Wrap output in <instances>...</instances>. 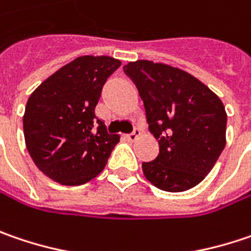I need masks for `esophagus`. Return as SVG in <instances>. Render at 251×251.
I'll list each match as a JSON object with an SVG mask.
<instances>
[{"instance_id":"esophagus-1","label":"esophagus","mask_w":251,"mask_h":251,"mask_svg":"<svg viewBox=\"0 0 251 251\" xmlns=\"http://www.w3.org/2000/svg\"><path fill=\"white\" fill-rule=\"evenodd\" d=\"M140 135H141V130H140V128H134V131H132L131 134H128L127 138H128L130 141H135Z\"/></svg>"}]
</instances>
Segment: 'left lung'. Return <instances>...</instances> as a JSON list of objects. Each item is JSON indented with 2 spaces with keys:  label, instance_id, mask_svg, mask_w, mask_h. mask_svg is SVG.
<instances>
[{
  "label": "left lung",
  "instance_id": "1",
  "mask_svg": "<svg viewBox=\"0 0 251 251\" xmlns=\"http://www.w3.org/2000/svg\"><path fill=\"white\" fill-rule=\"evenodd\" d=\"M135 83L159 154L143 162L145 178L158 189L183 192L212 171L226 145L227 114L219 97L185 70L135 60L124 66Z\"/></svg>",
  "mask_w": 251,
  "mask_h": 251
}]
</instances>
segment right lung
Masks as SVG:
<instances>
[{"instance_id": "1", "label": "right lung", "mask_w": 251, "mask_h": 251, "mask_svg": "<svg viewBox=\"0 0 251 251\" xmlns=\"http://www.w3.org/2000/svg\"><path fill=\"white\" fill-rule=\"evenodd\" d=\"M120 65L119 59L104 55L76 57L29 96L24 113L25 144L35 165L52 181L83 185L106 167L120 135L107 132L94 108L107 77Z\"/></svg>"}]
</instances>
